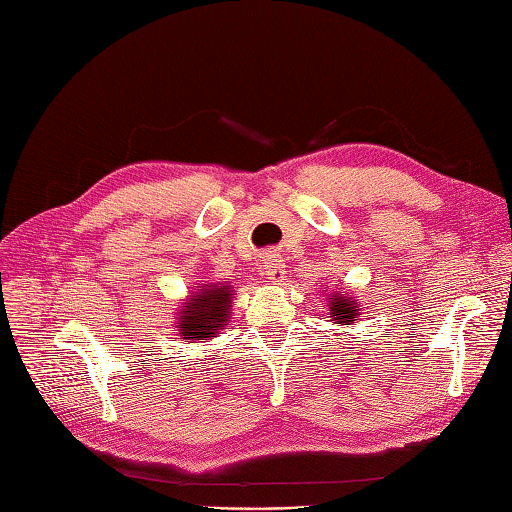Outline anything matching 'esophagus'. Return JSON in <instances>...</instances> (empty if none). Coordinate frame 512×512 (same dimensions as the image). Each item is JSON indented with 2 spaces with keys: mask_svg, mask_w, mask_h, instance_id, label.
I'll return each mask as SVG.
<instances>
[{
  "mask_svg": "<svg viewBox=\"0 0 512 512\" xmlns=\"http://www.w3.org/2000/svg\"><path fill=\"white\" fill-rule=\"evenodd\" d=\"M264 273L270 281H275V284H279V281H284L286 277V264H284V257L277 255V253H268L264 257Z\"/></svg>",
  "mask_w": 512,
  "mask_h": 512,
  "instance_id": "obj_1",
  "label": "esophagus"
}]
</instances>
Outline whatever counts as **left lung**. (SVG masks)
Listing matches in <instances>:
<instances>
[{
  "mask_svg": "<svg viewBox=\"0 0 512 512\" xmlns=\"http://www.w3.org/2000/svg\"><path fill=\"white\" fill-rule=\"evenodd\" d=\"M330 314L334 323L341 325H354L358 319V306L354 297H343L339 292H332L330 295Z\"/></svg>",
  "mask_w": 512,
  "mask_h": 512,
  "instance_id": "left-lung-1",
  "label": "left lung"
}]
</instances>
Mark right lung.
Segmentation results:
<instances>
[{
	"label": "right lung",
	"instance_id": "add662e5",
	"mask_svg": "<svg viewBox=\"0 0 512 512\" xmlns=\"http://www.w3.org/2000/svg\"><path fill=\"white\" fill-rule=\"evenodd\" d=\"M233 288L228 284H200L178 312V336L189 343H206L231 319Z\"/></svg>",
	"mask_w": 512,
	"mask_h": 512
}]
</instances>
